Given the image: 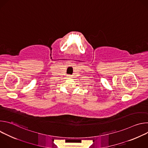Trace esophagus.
Masks as SVG:
<instances>
[{
	"mask_svg": "<svg viewBox=\"0 0 148 148\" xmlns=\"http://www.w3.org/2000/svg\"><path fill=\"white\" fill-rule=\"evenodd\" d=\"M67 77H68V78H71V77H72V75H68Z\"/></svg>",
	"mask_w": 148,
	"mask_h": 148,
	"instance_id": "obj_1",
	"label": "esophagus"
}]
</instances>
